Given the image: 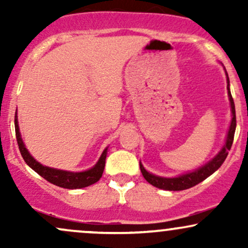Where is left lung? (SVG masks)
<instances>
[{"label":"left lung","instance_id":"1","mask_svg":"<svg viewBox=\"0 0 248 248\" xmlns=\"http://www.w3.org/2000/svg\"><path fill=\"white\" fill-rule=\"evenodd\" d=\"M227 76V72H226ZM229 76H227V90H229V96L230 101H231V108H232V121L231 126H230L229 134H227L226 143L223 149L220 150V153L213 158L212 161H210L209 163L205 164L204 167L199 168V169L196 170V171L186 173V175H182L179 177L175 178H164V177H158V176L153 175V173H149L144 169L143 166L140 163V169L143 177L146 178L148 183H150L152 186L158 187V189L163 190H170V191H179V190H186L189 189V187H192L197 186L198 183L203 182L204 179L209 177L210 175H212L218 168H220L221 164L224 163V161L226 160L227 155H229L230 149H231L233 139H234V132H235V126H237V120H235V108H234V101H233V98L231 95V92H230L229 88Z\"/></svg>","mask_w":248,"mask_h":248}]
</instances>
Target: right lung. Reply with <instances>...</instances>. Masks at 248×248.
<instances>
[{
    "mask_svg": "<svg viewBox=\"0 0 248 248\" xmlns=\"http://www.w3.org/2000/svg\"><path fill=\"white\" fill-rule=\"evenodd\" d=\"M15 132L17 144H18L19 152H21V155L25 161V163H27L31 169L35 170L38 175H41L43 178H45L47 182H50V183L55 184L57 186L65 187V189H80V187L92 186V184H94L95 182H98L99 179L101 178L102 172H104L105 169V161H106L107 149L104 150L100 160L98 161V163H96L92 169L82 172L64 171V170H57L52 169V168L42 166L41 163H38V162L30 155L29 152L27 150V148L24 147V143L21 138V134H19L17 115H15Z\"/></svg>",
    "mask_w": 248,
    "mask_h": 248,
    "instance_id": "obj_1",
    "label": "right lung"
}]
</instances>
